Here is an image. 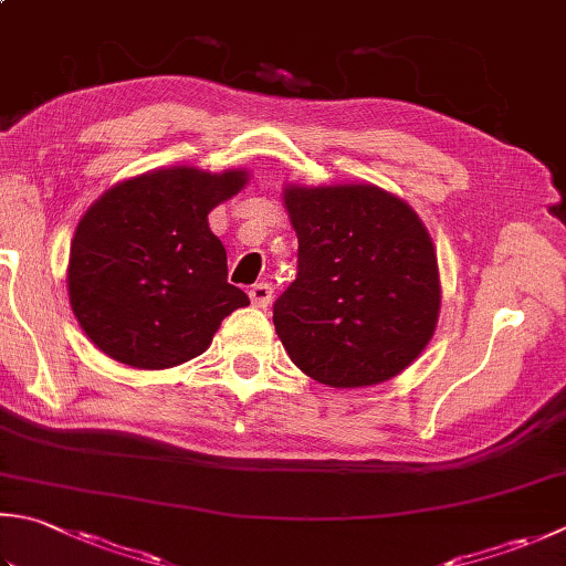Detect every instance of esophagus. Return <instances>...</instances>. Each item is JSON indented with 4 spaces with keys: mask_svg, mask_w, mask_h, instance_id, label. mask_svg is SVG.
Returning a JSON list of instances; mask_svg holds the SVG:
<instances>
[{
    "mask_svg": "<svg viewBox=\"0 0 566 566\" xmlns=\"http://www.w3.org/2000/svg\"><path fill=\"white\" fill-rule=\"evenodd\" d=\"M249 297L255 307H269L273 301V287L269 283H255L251 285Z\"/></svg>",
    "mask_w": 566,
    "mask_h": 566,
    "instance_id": "obj_1",
    "label": "esophagus"
}]
</instances>
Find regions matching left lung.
<instances>
[{
  "instance_id": "left-lung-1",
  "label": "left lung",
  "mask_w": 566,
  "mask_h": 566,
  "mask_svg": "<svg viewBox=\"0 0 566 566\" xmlns=\"http://www.w3.org/2000/svg\"><path fill=\"white\" fill-rule=\"evenodd\" d=\"M297 275L273 325L307 377L337 389L387 381L421 355L441 307L421 219L371 185L287 187Z\"/></svg>"
}]
</instances>
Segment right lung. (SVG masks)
<instances>
[{
  "label": "right lung",
  "instance_id": "obj_1",
  "mask_svg": "<svg viewBox=\"0 0 566 566\" xmlns=\"http://www.w3.org/2000/svg\"><path fill=\"white\" fill-rule=\"evenodd\" d=\"M247 172L157 169L105 191L71 241L69 295L95 347L137 369H167L211 345L249 305L227 281V251L207 214Z\"/></svg>",
  "mask_w": 566,
  "mask_h": 566
}]
</instances>
